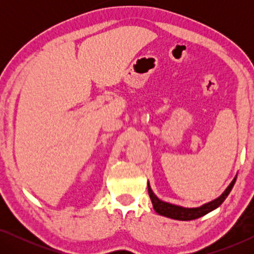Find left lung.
<instances>
[{
  "label": "left lung",
  "instance_id": "1",
  "mask_svg": "<svg viewBox=\"0 0 254 254\" xmlns=\"http://www.w3.org/2000/svg\"><path fill=\"white\" fill-rule=\"evenodd\" d=\"M236 179H237V177H235L234 180H232L230 185L228 186V189L222 193L221 196H218L217 199H215L214 201H210V202H208L206 204H203V206L197 207V208H184L180 206H176V204L164 202V201L159 200L158 197L155 195L154 192H152L150 189V186H149V184H148V192L156 213H158L159 215H163V216L173 218V220L190 221V220H196V218L203 216V215L210 213L211 210L216 209L217 207H220L221 204L223 203V201L227 199L229 193L231 192L232 187H234L236 183Z\"/></svg>",
  "mask_w": 254,
  "mask_h": 254
}]
</instances>
